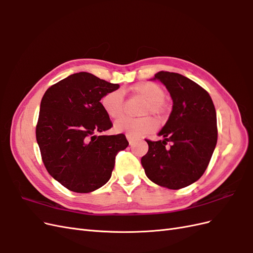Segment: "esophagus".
<instances>
[{
	"instance_id": "34e87169",
	"label": "esophagus",
	"mask_w": 253,
	"mask_h": 253,
	"mask_svg": "<svg viewBox=\"0 0 253 253\" xmlns=\"http://www.w3.org/2000/svg\"><path fill=\"white\" fill-rule=\"evenodd\" d=\"M126 138H127V140H128V143H129V144H133V143H134L135 139L133 138V137H131V136H128V135H126Z\"/></svg>"
}]
</instances>
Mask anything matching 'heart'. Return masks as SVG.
<instances>
[{
    "label": "heart",
    "mask_w": 253,
    "mask_h": 253,
    "mask_svg": "<svg viewBox=\"0 0 253 253\" xmlns=\"http://www.w3.org/2000/svg\"><path fill=\"white\" fill-rule=\"evenodd\" d=\"M132 91L147 101V103L143 105L142 115H158L163 112L166 91L158 84L153 82L136 83L132 87ZM124 100L125 95L121 89L109 91L101 99L102 109L110 118L118 119L124 114ZM156 127V121L151 117L139 119L125 117L116 121L114 126L115 131L118 133H126L133 138H137V137H141L155 131Z\"/></svg>",
    "instance_id": "1"
}]
</instances>
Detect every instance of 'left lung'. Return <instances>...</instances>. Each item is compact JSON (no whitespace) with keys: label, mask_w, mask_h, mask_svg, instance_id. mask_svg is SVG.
<instances>
[{"label":"left lung","mask_w":253,"mask_h":253,"mask_svg":"<svg viewBox=\"0 0 253 253\" xmlns=\"http://www.w3.org/2000/svg\"><path fill=\"white\" fill-rule=\"evenodd\" d=\"M152 80H159L169 90L173 106L158 133L164 139L145 140L149 151L141 165L156 185L178 190L200 179L209 165L217 142L216 112L208 91L185 76L158 72Z\"/></svg>","instance_id":"obj_1"}]
</instances>
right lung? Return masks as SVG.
Masks as SVG:
<instances>
[{"mask_svg":"<svg viewBox=\"0 0 253 253\" xmlns=\"http://www.w3.org/2000/svg\"><path fill=\"white\" fill-rule=\"evenodd\" d=\"M119 84L81 72L53 84L41 100L36 137L47 172L73 192L89 193L111 178L124 134L100 135L112 121L100 100Z\"/></svg>","mask_w":253,"mask_h":253,"instance_id":"add662e5","label":"right lung"}]
</instances>
